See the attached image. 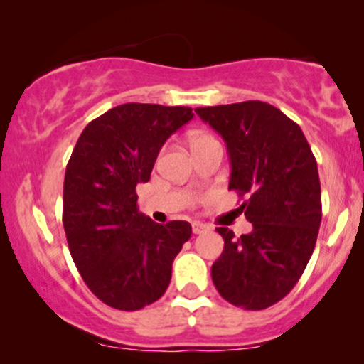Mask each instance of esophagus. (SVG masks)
<instances>
[{
  "label": "esophagus",
  "mask_w": 364,
  "mask_h": 364,
  "mask_svg": "<svg viewBox=\"0 0 364 364\" xmlns=\"http://www.w3.org/2000/svg\"><path fill=\"white\" fill-rule=\"evenodd\" d=\"M191 228H193V235H202V232H205L210 229V225L203 224V223H193L191 224Z\"/></svg>",
  "instance_id": "34e87169"
}]
</instances>
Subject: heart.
Segmentation results:
<instances>
[{"mask_svg":"<svg viewBox=\"0 0 364 364\" xmlns=\"http://www.w3.org/2000/svg\"><path fill=\"white\" fill-rule=\"evenodd\" d=\"M190 141H191V149H195V147H200V145L210 144V141H217V140L212 135H208V133L196 132L190 136Z\"/></svg>","mask_w":364,"mask_h":364,"instance_id":"heart-1","label":"heart"}]
</instances>
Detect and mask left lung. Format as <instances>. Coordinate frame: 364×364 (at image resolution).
<instances>
[{
    "mask_svg": "<svg viewBox=\"0 0 364 364\" xmlns=\"http://www.w3.org/2000/svg\"><path fill=\"white\" fill-rule=\"evenodd\" d=\"M195 112L228 145L229 190L245 198L240 208L253 225L240 237L215 228L224 252L212 265V281L225 301L265 310L289 294L315 250L321 220L315 156L301 128L272 104L245 101Z\"/></svg>",
    "mask_w": 364,
    "mask_h": 364,
    "instance_id": "left-lung-1",
    "label": "left lung"
}]
</instances>
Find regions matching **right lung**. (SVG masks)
I'll return each instance as SVG.
<instances>
[{"mask_svg": "<svg viewBox=\"0 0 364 364\" xmlns=\"http://www.w3.org/2000/svg\"><path fill=\"white\" fill-rule=\"evenodd\" d=\"M193 118L191 107L128 102L90 121L75 145L63 186V228L87 287L107 306L135 311L157 301L190 240L186 220L157 224L139 212L164 141Z\"/></svg>", "mask_w": 364, "mask_h": 364, "instance_id": "obj_1", "label": "right lung"}]
</instances>
